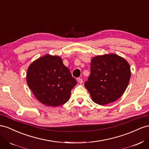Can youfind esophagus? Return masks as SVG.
Segmentation results:
<instances>
[{
  "label": "esophagus",
  "mask_w": 149,
  "mask_h": 149,
  "mask_svg": "<svg viewBox=\"0 0 149 149\" xmlns=\"http://www.w3.org/2000/svg\"><path fill=\"white\" fill-rule=\"evenodd\" d=\"M77 81H78V83H80V84H81V83H83V79H82L81 78H77Z\"/></svg>",
  "instance_id": "34e87169"
}]
</instances>
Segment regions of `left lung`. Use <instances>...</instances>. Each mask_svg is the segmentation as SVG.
<instances>
[{
  "label": "left lung",
  "instance_id": "8db88e82",
  "mask_svg": "<svg viewBox=\"0 0 149 149\" xmlns=\"http://www.w3.org/2000/svg\"><path fill=\"white\" fill-rule=\"evenodd\" d=\"M91 73L84 86L93 101L104 105L117 100L127 89L130 67L124 58L115 54L96 56L91 59Z\"/></svg>",
  "mask_w": 149,
  "mask_h": 149
}]
</instances>
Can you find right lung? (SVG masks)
I'll return each instance as SVG.
<instances>
[{
  "label": "right lung",
  "mask_w": 149,
  "mask_h": 149,
  "mask_svg": "<svg viewBox=\"0 0 149 149\" xmlns=\"http://www.w3.org/2000/svg\"><path fill=\"white\" fill-rule=\"evenodd\" d=\"M27 83L35 97L46 106L58 107L69 100L76 84L70 70L58 56L46 54L28 68Z\"/></svg>",
  "instance_id": "right-lung-1"
}]
</instances>
